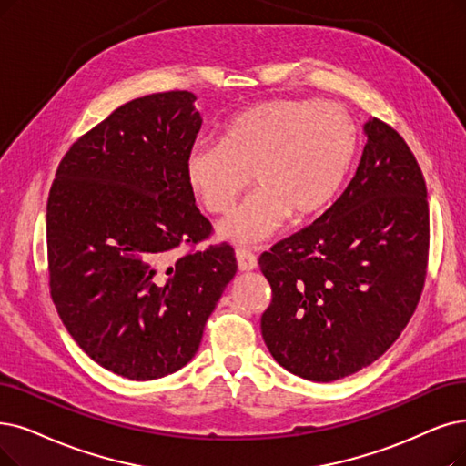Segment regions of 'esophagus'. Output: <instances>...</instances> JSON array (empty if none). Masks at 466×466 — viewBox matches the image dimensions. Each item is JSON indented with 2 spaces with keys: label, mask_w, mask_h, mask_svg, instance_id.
<instances>
[{
  "label": "esophagus",
  "mask_w": 466,
  "mask_h": 466,
  "mask_svg": "<svg viewBox=\"0 0 466 466\" xmlns=\"http://www.w3.org/2000/svg\"><path fill=\"white\" fill-rule=\"evenodd\" d=\"M235 256H237V264H238L240 271H250V269H254L258 266L256 254L247 250V248H237Z\"/></svg>",
  "instance_id": "esophagus-1"
}]
</instances>
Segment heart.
Returning a JSON list of instances; mask_svg holds the SVG:
<instances>
[{"label":"heart","mask_w":466,"mask_h":466,"mask_svg":"<svg viewBox=\"0 0 466 466\" xmlns=\"http://www.w3.org/2000/svg\"><path fill=\"white\" fill-rule=\"evenodd\" d=\"M358 151V127L340 105L275 99L245 108L223 126L219 141H198L185 160V179L200 207L226 214L247 189L256 191L221 223L235 243L271 237L290 214H318L339 193Z\"/></svg>","instance_id":"1"}]
</instances>
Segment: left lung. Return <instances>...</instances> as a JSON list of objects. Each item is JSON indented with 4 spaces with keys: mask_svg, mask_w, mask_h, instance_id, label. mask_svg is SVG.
I'll return each instance as SVG.
<instances>
[{
    "mask_svg": "<svg viewBox=\"0 0 466 466\" xmlns=\"http://www.w3.org/2000/svg\"><path fill=\"white\" fill-rule=\"evenodd\" d=\"M365 136L337 202L259 256L271 287L264 342L279 365L315 382L377 361L411 319L426 279L431 216L419 162L379 118Z\"/></svg>",
    "mask_w": 466,
    "mask_h": 466,
    "instance_id": "obj_1",
    "label": "left lung"
}]
</instances>
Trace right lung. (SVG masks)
I'll return each instance as SVG.
<instances>
[{
  "mask_svg": "<svg viewBox=\"0 0 466 466\" xmlns=\"http://www.w3.org/2000/svg\"><path fill=\"white\" fill-rule=\"evenodd\" d=\"M195 99L164 91L118 106L72 143L49 191L53 304L87 356L124 379L187 365L237 273L228 243L193 250L212 233L185 179ZM181 244L192 250L172 258Z\"/></svg>",
  "mask_w": 466,
  "mask_h": 466,
  "instance_id": "obj_1",
  "label": "right lung"
}]
</instances>
